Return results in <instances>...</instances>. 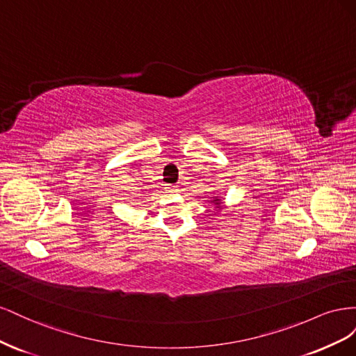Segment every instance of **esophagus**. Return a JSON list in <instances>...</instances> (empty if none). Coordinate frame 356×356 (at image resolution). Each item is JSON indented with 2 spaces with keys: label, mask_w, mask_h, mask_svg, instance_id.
<instances>
[{
  "label": "esophagus",
  "mask_w": 356,
  "mask_h": 356,
  "mask_svg": "<svg viewBox=\"0 0 356 356\" xmlns=\"http://www.w3.org/2000/svg\"><path fill=\"white\" fill-rule=\"evenodd\" d=\"M166 191L169 193V195H174V193H177V187L175 186H169V187H166Z\"/></svg>",
  "instance_id": "esophagus-1"
}]
</instances>
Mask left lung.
Here are the masks:
<instances>
[{"instance_id": "1", "label": "left lung", "mask_w": 356, "mask_h": 356, "mask_svg": "<svg viewBox=\"0 0 356 356\" xmlns=\"http://www.w3.org/2000/svg\"><path fill=\"white\" fill-rule=\"evenodd\" d=\"M209 199H211V203L215 207V209H217V212L225 209V207H224V199H222L221 196H212V197H209Z\"/></svg>"}]
</instances>
